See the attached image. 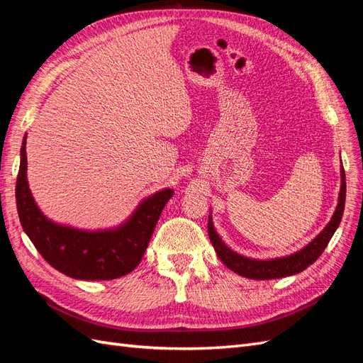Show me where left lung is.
<instances>
[{
  "label": "left lung",
  "mask_w": 363,
  "mask_h": 363,
  "mask_svg": "<svg viewBox=\"0 0 363 363\" xmlns=\"http://www.w3.org/2000/svg\"><path fill=\"white\" fill-rule=\"evenodd\" d=\"M340 179H342V184H340L339 191V201L336 206V211L330 219V223L325 225L323 232L318 235L312 242L307 244L303 250L296 251L295 255L281 257V259H271V260H256V259H248L238 255V252L230 250L223 239L218 236L215 232L212 218L208 216L207 223V232L208 238H211V242L216 251L218 257L227 268L232 269L233 272L239 274V276L252 279V280H271V279H281L286 276H292V274L301 272L307 267L312 265V263L323 255V251L330 242L332 236L335 235L336 228L339 227L340 219H342L344 207H345V172L344 168H340Z\"/></svg>",
  "instance_id": "obj_1"
}]
</instances>
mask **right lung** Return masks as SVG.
Segmentation results:
<instances>
[{"instance_id":"1","label":"right lung","mask_w":363,"mask_h":363,"mask_svg":"<svg viewBox=\"0 0 363 363\" xmlns=\"http://www.w3.org/2000/svg\"><path fill=\"white\" fill-rule=\"evenodd\" d=\"M26 139L16 179V207L21 225L40 256L65 276L79 280H113L133 271L144 257L163 207L174 192L163 189L151 195L115 230L84 232L59 225L39 211L31 196Z\"/></svg>"}]
</instances>
